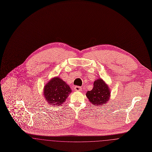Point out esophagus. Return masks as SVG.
<instances>
[{
    "label": "esophagus",
    "instance_id": "34e87169",
    "mask_svg": "<svg viewBox=\"0 0 152 152\" xmlns=\"http://www.w3.org/2000/svg\"><path fill=\"white\" fill-rule=\"evenodd\" d=\"M74 90H75V91H82V89H81V88L80 87L76 86V87L74 88Z\"/></svg>",
    "mask_w": 152,
    "mask_h": 152
}]
</instances>
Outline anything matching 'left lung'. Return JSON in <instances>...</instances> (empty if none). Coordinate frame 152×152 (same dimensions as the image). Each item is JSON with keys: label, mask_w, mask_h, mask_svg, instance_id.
Returning a JSON list of instances; mask_svg holds the SVG:
<instances>
[{"label": "left lung", "mask_w": 152, "mask_h": 152, "mask_svg": "<svg viewBox=\"0 0 152 152\" xmlns=\"http://www.w3.org/2000/svg\"><path fill=\"white\" fill-rule=\"evenodd\" d=\"M86 96L89 101L94 106H100L107 104L110 99V91L108 84L99 78L94 81V88L87 91Z\"/></svg>", "instance_id": "left-lung-1"}]
</instances>
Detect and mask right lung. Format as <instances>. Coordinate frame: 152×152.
Wrapping results in <instances>:
<instances>
[{"mask_svg":"<svg viewBox=\"0 0 152 152\" xmlns=\"http://www.w3.org/2000/svg\"><path fill=\"white\" fill-rule=\"evenodd\" d=\"M69 85L59 77L50 80L44 87L43 95L47 102L53 106L61 105L71 93Z\"/></svg>","mask_w":152,"mask_h":152,"instance_id":"1","label":"right lung"}]
</instances>
